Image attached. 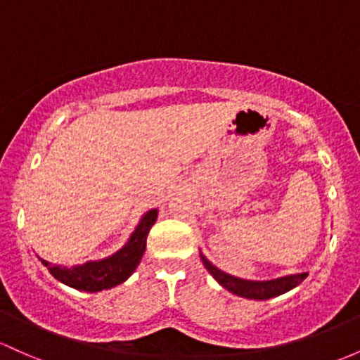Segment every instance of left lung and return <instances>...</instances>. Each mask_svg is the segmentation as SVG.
Returning a JSON list of instances; mask_svg holds the SVG:
<instances>
[{
	"label": "left lung",
	"instance_id": "left-lung-1",
	"mask_svg": "<svg viewBox=\"0 0 360 360\" xmlns=\"http://www.w3.org/2000/svg\"><path fill=\"white\" fill-rule=\"evenodd\" d=\"M201 262H203L205 268L210 271L213 278L232 294L239 295V297L246 299H255V301H264V299L276 297V295H282L285 292H289L294 287H297L299 283L306 278L307 274H297V275H287L282 278L275 280H266V282H252V280H243L238 276H232L225 271L219 270L213 264L201 255Z\"/></svg>",
	"mask_w": 360,
	"mask_h": 360
}]
</instances>
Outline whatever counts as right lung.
<instances>
[{
    "label": "right lung",
    "mask_w": 360,
    "mask_h": 360,
    "mask_svg": "<svg viewBox=\"0 0 360 360\" xmlns=\"http://www.w3.org/2000/svg\"><path fill=\"white\" fill-rule=\"evenodd\" d=\"M155 220L157 210L145 213L135 232L131 234V238L126 243V246L121 248L116 255L101 259V262H89L73 268L51 264L44 259H41V262L44 266H47V270L51 271L54 278L73 287V289L85 292L108 290L110 287H116L124 282L140 264L145 246H147V236L152 225L155 224Z\"/></svg>",
    "instance_id": "add662e5"
}]
</instances>
